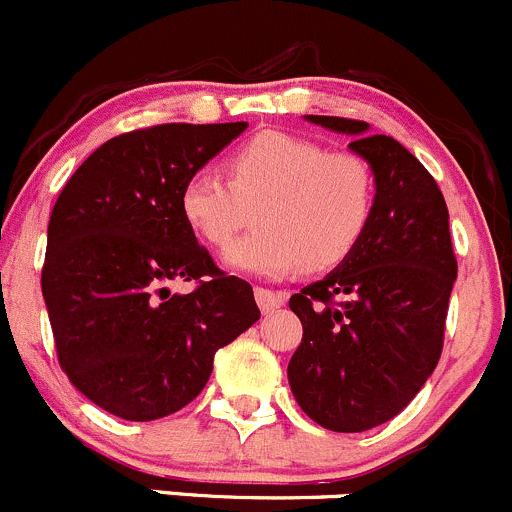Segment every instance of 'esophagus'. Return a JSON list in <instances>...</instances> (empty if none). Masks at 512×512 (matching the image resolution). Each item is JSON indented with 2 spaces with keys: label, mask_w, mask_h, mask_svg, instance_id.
I'll return each mask as SVG.
<instances>
[{
  "label": "esophagus",
  "mask_w": 512,
  "mask_h": 512,
  "mask_svg": "<svg viewBox=\"0 0 512 512\" xmlns=\"http://www.w3.org/2000/svg\"><path fill=\"white\" fill-rule=\"evenodd\" d=\"M255 299H257V307L262 309L265 314L277 312L282 304L287 302V292H275V289H267V287H257L255 289Z\"/></svg>",
  "instance_id": "obj_1"
}]
</instances>
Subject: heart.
I'll return each mask as SVG.
<instances>
[{"instance_id":"obj_1","label":"heart","mask_w":512,"mask_h":512,"mask_svg":"<svg viewBox=\"0 0 512 512\" xmlns=\"http://www.w3.org/2000/svg\"><path fill=\"white\" fill-rule=\"evenodd\" d=\"M230 180L195 170L180 190V213L193 235L223 247L257 208V232L223 252L230 270L280 280L299 267L342 262L374 210V178L364 158L329 153L322 143L265 131L227 158Z\"/></svg>"}]
</instances>
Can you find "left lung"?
<instances>
[{"label":"left lung","instance_id":"8db88e82","mask_svg":"<svg viewBox=\"0 0 512 512\" xmlns=\"http://www.w3.org/2000/svg\"><path fill=\"white\" fill-rule=\"evenodd\" d=\"M304 118L354 136L349 148L369 163L376 193L354 250L289 297L304 334L287 379L312 421L359 433L404 411L436 369L458 265L446 200L414 153L369 136L364 121Z\"/></svg>","mask_w":512,"mask_h":512}]
</instances>
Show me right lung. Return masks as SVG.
Listing matches in <instances>:
<instances>
[{"mask_svg":"<svg viewBox=\"0 0 512 512\" xmlns=\"http://www.w3.org/2000/svg\"><path fill=\"white\" fill-rule=\"evenodd\" d=\"M247 128L163 123L96 148L49 220L41 294L61 369L108 414L188 406L218 349L260 319L252 287L215 267L180 213L183 183ZM195 279L193 293L170 281Z\"/></svg>","mask_w":512,"mask_h":512,"instance_id":"1","label":"right lung"}]
</instances>
